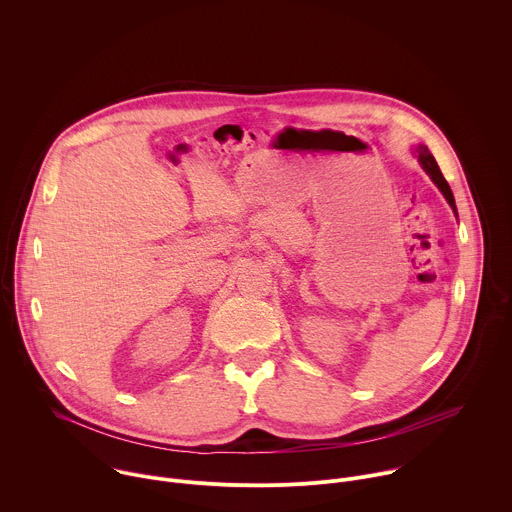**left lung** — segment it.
I'll return each mask as SVG.
<instances>
[{
  "mask_svg": "<svg viewBox=\"0 0 512 512\" xmlns=\"http://www.w3.org/2000/svg\"><path fill=\"white\" fill-rule=\"evenodd\" d=\"M412 154H414V158L418 160V164L422 166V170L428 174V178L434 182V186L442 192V196L446 198V202H448V206L452 208L454 216L458 218V214H456V204H454V196H452V190H450L448 182L444 180V176H442V172H440V168H438V164H436L434 156L428 152V148H426L424 144L414 146Z\"/></svg>",
  "mask_w": 512,
  "mask_h": 512,
  "instance_id": "8db88e82",
  "label": "left lung"
}]
</instances>
